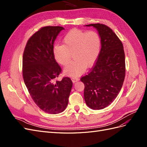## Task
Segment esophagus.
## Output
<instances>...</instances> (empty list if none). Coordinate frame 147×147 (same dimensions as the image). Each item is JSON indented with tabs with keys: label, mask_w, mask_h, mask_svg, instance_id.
Masks as SVG:
<instances>
[{
	"label": "esophagus",
	"mask_w": 147,
	"mask_h": 147,
	"mask_svg": "<svg viewBox=\"0 0 147 147\" xmlns=\"http://www.w3.org/2000/svg\"><path fill=\"white\" fill-rule=\"evenodd\" d=\"M71 80H72V82L74 83H76L77 82H78L79 80V78L77 77H72V78H71Z\"/></svg>",
	"instance_id": "1"
}]
</instances>
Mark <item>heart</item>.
<instances>
[{"label":"heart","instance_id":"1","mask_svg":"<svg viewBox=\"0 0 147 147\" xmlns=\"http://www.w3.org/2000/svg\"><path fill=\"white\" fill-rule=\"evenodd\" d=\"M64 45L53 47L55 60L62 65H67L73 55L74 61L67 66L64 73L70 77H78L90 67L98 58L101 45L99 34L94 30L86 32L78 29L70 30L63 38Z\"/></svg>","mask_w":147,"mask_h":147}]
</instances>
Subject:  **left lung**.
<instances>
[{
  "label": "left lung",
  "mask_w": 147,
  "mask_h": 147,
  "mask_svg": "<svg viewBox=\"0 0 147 147\" xmlns=\"http://www.w3.org/2000/svg\"><path fill=\"white\" fill-rule=\"evenodd\" d=\"M101 40V50L91 72L81 78L84 84V99L93 110L109 105L116 98L125 77V55L123 43L113 31L102 24H91Z\"/></svg>",
  "instance_id": "8db88e82"
}]
</instances>
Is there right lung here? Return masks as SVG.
Wrapping results in <instances>:
<instances>
[{
	"instance_id": "right-lung-1",
	"label": "right lung",
	"mask_w": 147,
	"mask_h": 147,
	"mask_svg": "<svg viewBox=\"0 0 147 147\" xmlns=\"http://www.w3.org/2000/svg\"><path fill=\"white\" fill-rule=\"evenodd\" d=\"M64 28L46 26L28 40L23 57V76L29 94L36 105L45 112L61 113L68 104L72 82L69 77L56 80L61 67L53 55V45Z\"/></svg>"
}]
</instances>
